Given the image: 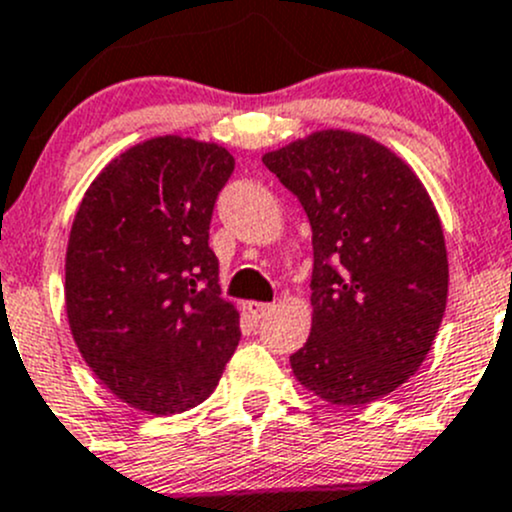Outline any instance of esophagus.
<instances>
[{"label":"esophagus","instance_id":"esophagus-1","mask_svg":"<svg viewBox=\"0 0 512 512\" xmlns=\"http://www.w3.org/2000/svg\"><path fill=\"white\" fill-rule=\"evenodd\" d=\"M247 311H250V316L252 319H265V316H270L272 311H274V306L272 304H262V301H250V304H247Z\"/></svg>","mask_w":512,"mask_h":512}]
</instances>
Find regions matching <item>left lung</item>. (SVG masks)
Instances as JSON below:
<instances>
[{
  "label": "left lung",
  "mask_w": 512,
  "mask_h": 512,
  "mask_svg": "<svg viewBox=\"0 0 512 512\" xmlns=\"http://www.w3.org/2000/svg\"><path fill=\"white\" fill-rule=\"evenodd\" d=\"M311 223V333L294 378L331 405H368L432 351L449 294L437 208L405 159L365 134L321 129L267 152Z\"/></svg>",
  "instance_id": "1"
}]
</instances>
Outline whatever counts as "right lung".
Returning <instances> with one entry per match:
<instances>
[{
  "mask_svg": "<svg viewBox=\"0 0 512 512\" xmlns=\"http://www.w3.org/2000/svg\"><path fill=\"white\" fill-rule=\"evenodd\" d=\"M235 159L164 134L95 176L66 250V314L80 355L117 400L147 414L201 405L240 341L220 297L208 228Z\"/></svg>",
  "mask_w": 512,
  "mask_h": 512,
  "instance_id": "1",
  "label": "right lung"
}]
</instances>
